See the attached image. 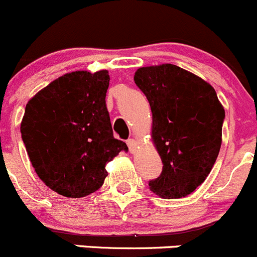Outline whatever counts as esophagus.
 Returning <instances> with one entry per match:
<instances>
[{
  "label": "esophagus",
  "instance_id": "obj_1",
  "mask_svg": "<svg viewBox=\"0 0 257 257\" xmlns=\"http://www.w3.org/2000/svg\"><path fill=\"white\" fill-rule=\"evenodd\" d=\"M127 146L130 149V152H135L136 151V146H137V141L134 139H128L127 140Z\"/></svg>",
  "mask_w": 257,
  "mask_h": 257
}]
</instances>
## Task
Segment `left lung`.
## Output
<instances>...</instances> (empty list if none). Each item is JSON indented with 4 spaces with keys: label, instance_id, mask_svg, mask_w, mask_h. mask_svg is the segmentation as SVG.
<instances>
[{
    "label": "left lung",
    "instance_id": "8db88e82",
    "mask_svg": "<svg viewBox=\"0 0 257 257\" xmlns=\"http://www.w3.org/2000/svg\"><path fill=\"white\" fill-rule=\"evenodd\" d=\"M135 83L152 112V142L164 164L150 190L181 199L209 176L220 152L225 110L210 83L176 65L140 67Z\"/></svg>",
    "mask_w": 257,
    "mask_h": 257
}]
</instances>
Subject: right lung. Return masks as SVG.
I'll use <instances>...</instances> for the list:
<instances>
[{
  "instance_id": "right-lung-1",
  "label": "right lung",
  "mask_w": 257,
  "mask_h": 257,
  "mask_svg": "<svg viewBox=\"0 0 257 257\" xmlns=\"http://www.w3.org/2000/svg\"><path fill=\"white\" fill-rule=\"evenodd\" d=\"M106 70L66 73L27 102L21 135L30 161L46 186L85 197L102 186L106 164L127 145L113 137L106 107Z\"/></svg>"
}]
</instances>
